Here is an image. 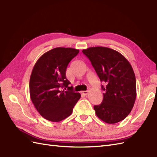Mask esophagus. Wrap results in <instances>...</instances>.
I'll return each mask as SVG.
<instances>
[{"label":"esophagus","mask_w":157,"mask_h":157,"mask_svg":"<svg viewBox=\"0 0 157 157\" xmlns=\"http://www.w3.org/2000/svg\"><path fill=\"white\" fill-rule=\"evenodd\" d=\"M81 93L84 96H86V95H88V91H87V90H86V91H82Z\"/></svg>","instance_id":"esophagus-1"}]
</instances>
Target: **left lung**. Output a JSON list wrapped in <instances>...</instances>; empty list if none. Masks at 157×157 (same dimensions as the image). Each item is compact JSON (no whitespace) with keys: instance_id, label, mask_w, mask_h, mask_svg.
<instances>
[{"instance_id":"obj_1","label":"left lung","mask_w":157,"mask_h":157,"mask_svg":"<svg viewBox=\"0 0 157 157\" xmlns=\"http://www.w3.org/2000/svg\"><path fill=\"white\" fill-rule=\"evenodd\" d=\"M100 80L103 100L94 106L96 114L105 123L113 124L124 119L131 112L136 98V77L132 65L121 53L102 46L84 49Z\"/></svg>"}]
</instances>
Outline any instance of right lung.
I'll use <instances>...</instances> for the list:
<instances>
[{
    "label": "right lung",
    "mask_w": 157,
    "mask_h": 157,
    "mask_svg": "<svg viewBox=\"0 0 157 157\" xmlns=\"http://www.w3.org/2000/svg\"><path fill=\"white\" fill-rule=\"evenodd\" d=\"M78 53L79 50L72 48H53L42 55L32 69L30 98L40 114L48 121H61L71 115L81 97L73 86L69 87L71 83L66 78L69 63Z\"/></svg>",
    "instance_id": "right-lung-1"
}]
</instances>
